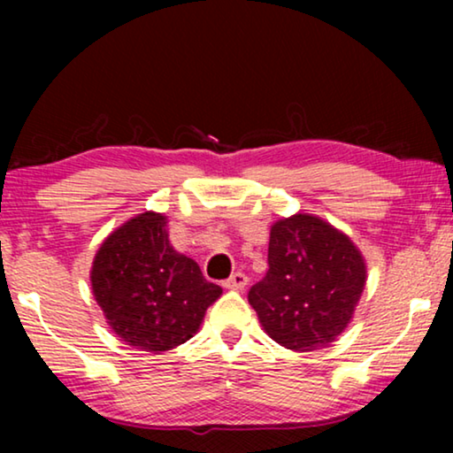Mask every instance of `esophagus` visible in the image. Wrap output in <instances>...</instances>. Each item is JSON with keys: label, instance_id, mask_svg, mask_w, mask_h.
<instances>
[{"label": "esophagus", "instance_id": "34e87169", "mask_svg": "<svg viewBox=\"0 0 453 453\" xmlns=\"http://www.w3.org/2000/svg\"><path fill=\"white\" fill-rule=\"evenodd\" d=\"M225 287L231 290H243L247 287V276L243 274V272H234L228 280H225Z\"/></svg>", "mask_w": 453, "mask_h": 453}]
</instances>
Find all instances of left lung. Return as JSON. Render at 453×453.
Masks as SVG:
<instances>
[{
  "label": "left lung",
  "mask_w": 453,
  "mask_h": 453,
  "mask_svg": "<svg viewBox=\"0 0 453 453\" xmlns=\"http://www.w3.org/2000/svg\"><path fill=\"white\" fill-rule=\"evenodd\" d=\"M268 272L250 290L264 332L284 349L330 346L350 324L367 282V264L349 234L313 214L270 228Z\"/></svg>",
  "instance_id": "1"
}]
</instances>
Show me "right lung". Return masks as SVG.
I'll use <instances>...</instances> for the list:
<instances>
[{"instance_id": "add662e5", "label": "right lung", "mask_w": 453, "mask_h": 453, "mask_svg": "<svg viewBox=\"0 0 453 453\" xmlns=\"http://www.w3.org/2000/svg\"><path fill=\"white\" fill-rule=\"evenodd\" d=\"M166 222L160 212L123 222L98 247L90 270L92 295L111 330L154 355L188 342L222 295L194 259L175 251Z\"/></svg>"}]
</instances>
